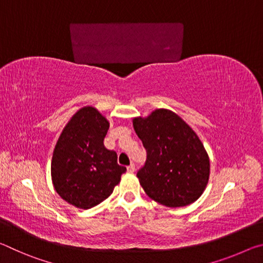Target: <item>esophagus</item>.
Instances as JSON below:
<instances>
[{"label":"esophagus","mask_w":263,"mask_h":263,"mask_svg":"<svg viewBox=\"0 0 263 263\" xmlns=\"http://www.w3.org/2000/svg\"><path fill=\"white\" fill-rule=\"evenodd\" d=\"M135 171H136V166H135V163H131L130 166L127 167V172H128V173H133Z\"/></svg>","instance_id":"34e87169"}]
</instances>
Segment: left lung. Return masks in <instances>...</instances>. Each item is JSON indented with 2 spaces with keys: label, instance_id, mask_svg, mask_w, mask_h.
Here are the masks:
<instances>
[{
  "label": "left lung",
  "instance_id": "1",
  "mask_svg": "<svg viewBox=\"0 0 263 263\" xmlns=\"http://www.w3.org/2000/svg\"><path fill=\"white\" fill-rule=\"evenodd\" d=\"M133 127L146 149V162L137 173L145 193L169 208L197 201L208 184L210 161L193 128L167 109L135 118Z\"/></svg>",
  "mask_w": 263,
  "mask_h": 263
}]
</instances>
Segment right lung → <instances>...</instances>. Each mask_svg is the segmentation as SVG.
<instances>
[{
    "label": "right lung",
    "instance_id": "obj_1",
    "mask_svg": "<svg viewBox=\"0 0 263 263\" xmlns=\"http://www.w3.org/2000/svg\"><path fill=\"white\" fill-rule=\"evenodd\" d=\"M109 122L92 106H84L65 126L53 152V185L62 199L90 209L112 194L126 168L104 146Z\"/></svg>",
    "mask_w": 263,
    "mask_h": 263
}]
</instances>
